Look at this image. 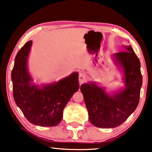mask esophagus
Segmentation results:
<instances>
[{"mask_svg":"<svg viewBox=\"0 0 152 152\" xmlns=\"http://www.w3.org/2000/svg\"><path fill=\"white\" fill-rule=\"evenodd\" d=\"M86 81V75L84 73H80V75H79V82H80V84H82L83 83H84Z\"/></svg>","mask_w":152,"mask_h":152,"instance_id":"1","label":"esophagus"}]
</instances>
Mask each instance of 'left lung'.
<instances>
[{
    "mask_svg": "<svg viewBox=\"0 0 152 152\" xmlns=\"http://www.w3.org/2000/svg\"><path fill=\"white\" fill-rule=\"evenodd\" d=\"M113 54L114 64L122 71L124 87L112 93L97 83L81 85L90 122L96 127L115 128L120 125L138 107L142 77L140 60L131 45Z\"/></svg>",
    "mask_w": 152,
    "mask_h": 152,
    "instance_id": "1",
    "label": "left lung"
}]
</instances>
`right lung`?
I'll use <instances>...</instances> for the list:
<instances>
[{
  "label": "right lung",
  "mask_w": 152,
  "mask_h": 152,
  "mask_svg": "<svg viewBox=\"0 0 152 152\" xmlns=\"http://www.w3.org/2000/svg\"><path fill=\"white\" fill-rule=\"evenodd\" d=\"M32 41H29L18 52L12 71L13 95L16 105L33 124L57 125L63 110L80 88L78 72H75L58 82L36 85L28 69V60Z\"/></svg>",
  "instance_id": "add662e5"
}]
</instances>
